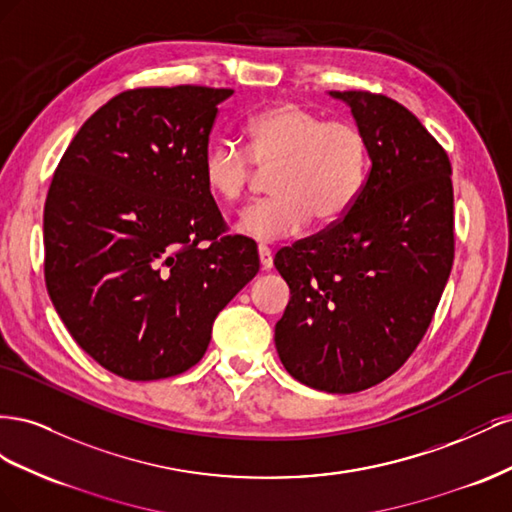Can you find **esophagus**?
Returning a JSON list of instances; mask_svg holds the SVG:
<instances>
[{
  "label": "esophagus",
  "instance_id": "esophagus-1",
  "mask_svg": "<svg viewBox=\"0 0 512 512\" xmlns=\"http://www.w3.org/2000/svg\"><path fill=\"white\" fill-rule=\"evenodd\" d=\"M257 253H259V264H261V270H270V268H272V253H270V248H268L266 244H259Z\"/></svg>",
  "mask_w": 512,
  "mask_h": 512
}]
</instances>
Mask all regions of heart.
I'll return each instance as SVG.
<instances>
[{
    "label": "heart",
    "instance_id": "b5f03b06",
    "mask_svg": "<svg viewBox=\"0 0 512 512\" xmlns=\"http://www.w3.org/2000/svg\"><path fill=\"white\" fill-rule=\"evenodd\" d=\"M246 152L218 141L203 158V182L223 203L244 197L255 167L271 171L268 201L246 208L236 231L257 242L298 236L315 218L319 227L339 223L358 201L371 167L364 130L347 120H324L296 102H276L244 124Z\"/></svg>",
    "mask_w": 512,
    "mask_h": 512
}]
</instances>
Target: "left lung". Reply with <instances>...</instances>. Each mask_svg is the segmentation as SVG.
<instances>
[{
	"mask_svg": "<svg viewBox=\"0 0 512 512\" xmlns=\"http://www.w3.org/2000/svg\"><path fill=\"white\" fill-rule=\"evenodd\" d=\"M371 145V171L339 223L285 246L289 285L276 321L283 367L315 390L349 394L384 382L431 324L455 259L450 160L397 100L330 92Z\"/></svg>",
	"mask_w": 512,
	"mask_h": 512,
	"instance_id": "left-lung-1",
	"label": "left lung"
}]
</instances>
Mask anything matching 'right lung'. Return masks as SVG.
Wrapping results in <instances>:
<instances>
[{"label": "right lung", "instance_id": "add662e5", "mask_svg": "<svg viewBox=\"0 0 512 512\" xmlns=\"http://www.w3.org/2000/svg\"><path fill=\"white\" fill-rule=\"evenodd\" d=\"M233 90L139 87L70 141L45 203V281L83 352L133 382L184 373L212 324L259 272L225 236L203 182L218 105Z\"/></svg>", "mask_w": 512, "mask_h": 512}]
</instances>
